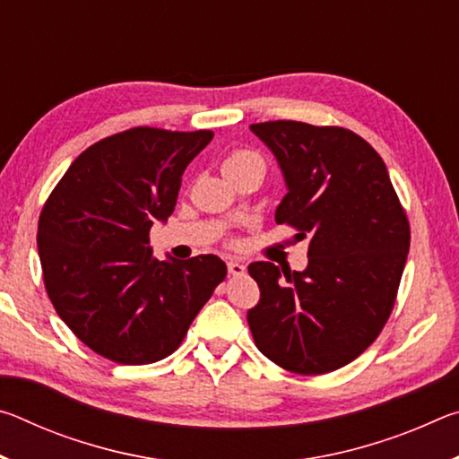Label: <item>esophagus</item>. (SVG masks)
Returning a JSON list of instances; mask_svg holds the SVG:
<instances>
[{"instance_id": "esophagus-1", "label": "esophagus", "mask_w": 459, "mask_h": 459, "mask_svg": "<svg viewBox=\"0 0 459 459\" xmlns=\"http://www.w3.org/2000/svg\"><path fill=\"white\" fill-rule=\"evenodd\" d=\"M227 267H229V273L230 275H237V277L238 275H245V271H247V267L240 261H229Z\"/></svg>"}]
</instances>
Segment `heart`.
<instances>
[{"mask_svg": "<svg viewBox=\"0 0 459 459\" xmlns=\"http://www.w3.org/2000/svg\"><path fill=\"white\" fill-rule=\"evenodd\" d=\"M253 161H261V158L255 152H248V150H238V152H232L227 161H224V172L232 168H238V166H247V164H253Z\"/></svg>", "mask_w": 459, "mask_h": 459, "instance_id": "heart-1", "label": "heart"}]
</instances>
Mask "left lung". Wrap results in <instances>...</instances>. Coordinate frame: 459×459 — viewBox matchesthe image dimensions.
<instances>
[{
  "mask_svg": "<svg viewBox=\"0 0 459 459\" xmlns=\"http://www.w3.org/2000/svg\"><path fill=\"white\" fill-rule=\"evenodd\" d=\"M281 168L275 222L307 243L304 271L248 265L261 290L247 320L259 351L298 375H325L377 340L393 312L411 230L386 166L344 127L253 123Z\"/></svg>",
  "mask_w": 459,
  "mask_h": 459,
  "instance_id": "left-lung-1",
  "label": "left lung"
}]
</instances>
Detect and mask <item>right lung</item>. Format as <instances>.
<instances>
[{"instance_id": "right-lung-1", "label": "right lung", "mask_w": 459, "mask_h": 459, "mask_svg": "<svg viewBox=\"0 0 459 459\" xmlns=\"http://www.w3.org/2000/svg\"><path fill=\"white\" fill-rule=\"evenodd\" d=\"M212 131L134 127L76 158L38 221L44 285L92 352L119 364L172 354L227 265L216 255L158 261L150 230L174 212L186 166Z\"/></svg>"}]
</instances>
